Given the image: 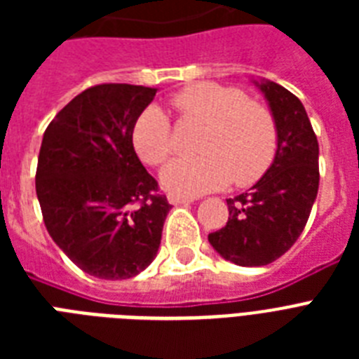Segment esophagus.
<instances>
[{"mask_svg": "<svg viewBox=\"0 0 359 359\" xmlns=\"http://www.w3.org/2000/svg\"><path fill=\"white\" fill-rule=\"evenodd\" d=\"M168 201L171 203V205H186V203L194 201V197L182 196V194H169Z\"/></svg>", "mask_w": 359, "mask_h": 359, "instance_id": "esophagus-1", "label": "esophagus"}]
</instances>
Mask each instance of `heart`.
<instances>
[{"label": "heart", "mask_w": 359, "mask_h": 359, "mask_svg": "<svg viewBox=\"0 0 359 359\" xmlns=\"http://www.w3.org/2000/svg\"><path fill=\"white\" fill-rule=\"evenodd\" d=\"M184 121L203 123L197 140L199 156L175 158L163 168L162 180L180 194H207L229 184L255 182L272 163L278 149V126L272 111L248 100L236 87L203 81L184 87L171 98ZM140 158L158 165L173 152V128L160 106L141 111L132 130Z\"/></svg>", "instance_id": "1"}]
</instances>
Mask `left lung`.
<instances>
[{"label": "left lung", "instance_id": "left-lung-1", "mask_svg": "<svg viewBox=\"0 0 359 359\" xmlns=\"http://www.w3.org/2000/svg\"><path fill=\"white\" fill-rule=\"evenodd\" d=\"M264 95L278 126V149L266 173L227 199V225L208 235L225 261L264 266L290 250L311 214L318 191V141L304 104L279 83L251 80Z\"/></svg>", "mask_w": 359, "mask_h": 359}]
</instances>
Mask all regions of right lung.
I'll list each match as a JSON object with an SVG mask.
<instances>
[{
  "label": "right lung",
  "mask_w": 359,
  "mask_h": 359,
  "mask_svg": "<svg viewBox=\"0 0 359 359\" xmlns=\"http://www.w3.org/2000/svg\"><path fill=\"white\" fill-rule=\"evenodd\" d=\"M158 89L102 83L80 93L42 135L35 188L53 242L100 279H128L158 253L171 205L134 151L132 130Z\"/></svg>",
  "instance_id": "right-lung-1"
}]
</instances>
